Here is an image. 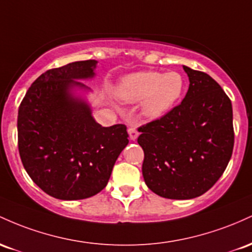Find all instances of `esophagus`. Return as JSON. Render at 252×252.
<instances>
[{"instance_id": "1", "label": "esophagus", "mask_w": 252, "mask_h": 252, "mask_svg": "<svg viewBox=\"0 0 252 252\" xmlns=\"http://www.w3.org/2000/svg\"><path fill=\"white\" fill-rule=\"evenodd\" d=\"M127 131H128L129 139H131V140H135L138 138V135H139V132H138V129L133 126L128 127V129H127Z\"/></svg>"}]
</instances>
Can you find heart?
Returning <instances> with one entry per match:
<instances>
[{
    "mask_svg": "<svg viewBox=\"0 0 252 252\" xmlns=\"http://www.w3.org/2000/svg\"><path fill=\"white\" fill-rule=\"evenodd\" d=\"M185 86V78L176 71H139L124 76L117 86L115 95L121 102H141V114L155 120L176 106Z\"/></svg>",
    "mask_w": 252,
    "mask_h": 252,
    "instance_id": "heart-1",
    "label": "heart"
}]
</instances>
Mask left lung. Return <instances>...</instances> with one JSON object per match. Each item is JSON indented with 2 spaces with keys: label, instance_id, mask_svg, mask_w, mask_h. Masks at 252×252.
Instances as JSON below:
<instances>
[{
  "label": "left lung",
  "instance_id": "obj_1",
  "mask_svg": "<svg viewBox=\"0 0 252 252\" xmlns=\"http://www.w3.org/2000/svg\"><path fill=\"white\" fill-rule=\"evenodd\" d=\"M189 88L179 106L138 128L146 186L166 199L188 200L211 189L232 156V104L207 73L183 65Z\"/></svg>",
  "mask_w": 252,
  "mask_h": 252
}]
</instances>
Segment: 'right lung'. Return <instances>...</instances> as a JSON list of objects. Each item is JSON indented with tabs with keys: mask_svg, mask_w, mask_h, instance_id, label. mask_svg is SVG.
<instances>
[{
	"mask_svg": "<svg viewBox=\"0 0 252 252\" xmlns=\"http://www.w3.org/2000/svg\"><path fill=\"white\" fill-rule=\"evenodd\" d=\"M96 64L90 59L47 70L33 82L19 107L24 168L56 199L81 200L100 193L128 144L125 125L102 127L88 102L73 94V88L90 90L76 80L94 77Z\"/></svg>",
	"mask_w": 252,
	"mask_h": 252,
	"instance_id": "1",
	"label": "right lung"
}]
</instances>
